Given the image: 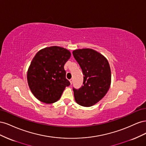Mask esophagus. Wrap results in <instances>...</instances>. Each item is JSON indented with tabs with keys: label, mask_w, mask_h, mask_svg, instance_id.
Instances as JSON below:
<instances>
[{
	"label": "esophagus",
	"mask_w": 146,
	"mask_h": 146,
	"mask_svg": "<svg viewBox=\"0 0 146 146\" xmlns=\"http://www.w3.org/2000/svg\"><path fill=\"white\" fill-rule=\"evenodd\" d=\"M69 82H70V84H71V85H72V82H73V79H72V78L70 79V80H69Z\"/></svg>",
	"instance_id": "obj_1"
}]
</instances>
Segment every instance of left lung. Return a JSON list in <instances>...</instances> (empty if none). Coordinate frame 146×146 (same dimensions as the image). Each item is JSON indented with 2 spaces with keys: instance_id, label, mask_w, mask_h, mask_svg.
I'll return each mask as SVG.
<instances>
[{
  "instance_id": "8db88e82",
  "label": "left lung",
  "mask_w": 146,
  "mask_h": 146,
  "mask_svg": "<svg viewBox=\"0 0 146 146\" xmlns=\"http://www.w3.org/2000/svg\"><path fill=\"white\" fill-rule=\"evenodd\" d=\"M72 54L83 74V82L79 89L73 88L77 103L91 107L107 94L111 84V69L108 61L102 55L91 48L73 51Z\"/></svg>"
}]
</instances>
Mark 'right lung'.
<instances>
[{
  "label": "right lung",
  "mask_w": 146,
  "mask_h": 146,
  "mask_svg": "<svg viewBox=\"0 0 146 146\" xmlns=\"http://www.w3.org/2000/svg\"><path fill=\"white\" fill-rule=\"evenodd\" d=\"M70 57L68 50L58 46L46 47L36 53L27 72L29 86L35 98L46 104L60 99L65 88L70 85L64 69Z\"/></svg>",
  "instance_id": "add662e5"
}]
</instances>
